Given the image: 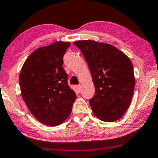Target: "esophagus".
<instances>
[{
    "label": "esophagus",
    "mask_w": 158,
    "mask_h": 158,
    "mask_svg": "<svg viewBox=\"0 0 158 158\" xmlns=\"http://www.w3.org/2000/svg\"><path fill=\"white\" fill-rule=\"evenodd\" d=\"M77 92H78V93H81V85H77Z\"/></svg>",
    "instance_id": "1"
}]
</instances>
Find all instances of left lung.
I'll list each match as a JSON object with an SVG mask.
<instances>
[{
  "mask_svg": "<svg viewBox=\"0 0 158 158\" xmlns=\"http://www.w3.org/2000/svg\"><path fill=\"white\" fill-rule=\"evenodd\" d=\"M73 44L82 52L95 86V94L89 100L94 115L104 122L119 119L134 95L135 77L131 60L110 44L90 40Z\"/></svg>",
  "mask_w": 158,
  "mask_h": 158,
  "instance_id": "8db88e82",
  "label": "left lung"
}]
</instances>
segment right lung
Instances as JSON below:
<instances>
[{"mask_svg": "<svg viewBox=\"0 0 158 158\" xmlns=\"http://www.w3.org/2000/svg\"><path fill=\"white\" fill-rule=\"evenodd\" d=\"M70 42L56 41L39 48L27 58L19 74L24 102L41 123L56 126L69 116L76 94L67 82L62 67Z\"/></svg>", "mask_w": 158, "mask_h": 158, "instance_id": "obj_1", "label": "right lung"}]
</instances>
